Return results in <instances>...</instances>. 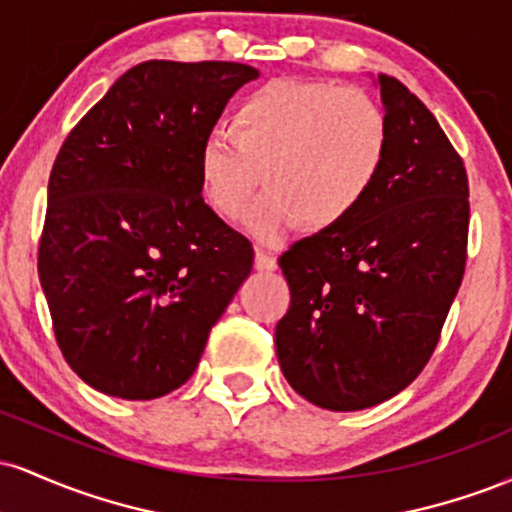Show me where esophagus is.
I'll use <instances>...</instances> for the list:
<instances>
[{
  "label": "esophagus",
  "instance_id": "obj_1",
  "mask_svg": "<svg viewBox=\"0 0 512 512\" xmlns=\"http://www.w3.org/2000/svg\"><path fill=\"white\" fill-rule=\"evenodd\" d=\"M255 269L257 272H272V269H276V257L269 255V252H264V250H257L255 252Z\"/></svg>",
  "mask_w": 512,
  "mask_h": 512
}]
</instances>
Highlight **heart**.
I'll use <instances>...</instances> for the list:
<instances>
[{"instance_id":"obj_1","label":"heart","mask_w":512,"mask_h":512,"mask_svg":"<svg viewBox=\"0 0 512 512\" xmlns=\"http://www.w3.org/2000/svg\"><path fill=\"white\" fill-rule=\"evenodd\" d=\"M387 122L366 93L349 86L279 79L250 93L233 129H211L199 146L207 202L226 219L243 211L257 180L267 190L243 226L279 243L303 221L332 228L349 219L383 173Z\"/></svg>"}]
</instances>
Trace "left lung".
Wrapping results in <instances>:
<instances>
[{
	"label": "left lung",
	"instance_id": "obj_1",
	"mask_svg": "<svg viewBox=\"0 0 512 512\" xmlns=\"http://www.w3.org/2000/svg\"><path fill=\"white\" fill-rule=\"evenodd\" d=\"M387 122L383 173L349 219L279 257L291 289L274 334L298 395L330 411L402 392L436 349L467 260L462 158L407 86L378 74Z\"/></svg>",
	"mask_w": 512,
	"mask_h": 512
}]
</instances>
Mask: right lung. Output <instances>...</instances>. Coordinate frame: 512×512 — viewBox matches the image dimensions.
I'll list each match as a JSON object with an SVG mask.
<instances>
[{
  "label": "right lung",
  "mask_w": 512,
  "mask_h": 512,
  "mask_svg": "<svg viewBox=\"0 0 512 512\" xmlns=\"http://www.w3.org/2000/svg\"><path fill=\"white\" fill-rule=\"evenodd\" d=\"M257 76L142 62L62 144L38 274L62 356L93 390L134 402L178 390L248 279L252 245L204 204L199 146Z\"/></svg>",
  "instance_id": "1"
}]
</instances>
